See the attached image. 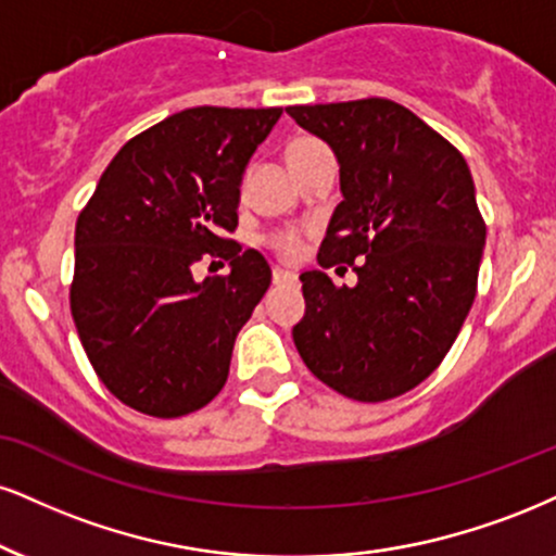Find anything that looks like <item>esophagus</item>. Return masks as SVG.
<instances>
[{
  "instance_id": "1",
  "label": "esophagus",
  "mask_w": 556,
  "mask_h": 556,
  "mask_svg": "<svg viewBox=\"0 0 556 556\" xmlns=\"http://www.w3.org/2000/svg\"><path fill=\"white\" fill-rule=\"evenodd\" d=\"M271 279H274V285H290V282H295L298 277L292 271H287V269H274Z\"/></svg>"
}]
</instances>
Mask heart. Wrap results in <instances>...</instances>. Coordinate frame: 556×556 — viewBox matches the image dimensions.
I'll use <instances>...</instances> for the list:
<instances>
[{
	"label": "heart",
	"instance_id": "obj_1",
	"mask_svg": "<svg viewBox=\"0 0 556 556\" xmlns=\"http://www.w3.org/2000/svg\"><path fill=\"white\" fill-rule=\"evenodd\" d=\"M305 144H313V142H311V139H298V142L290 144V150H287V152L300 150V147H305ZM271 245H274V251H277L282 258H292V256H298V253H300V236H298V232H292V230L279 232V236L271 238Z\"/></svg>",
	"mask_w": 556,
	"mask_h": 556
}]
</instances>
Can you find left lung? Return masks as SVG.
Instances as JSON below:
<instances>
[{
    "label": "left lung",
    "mask_w": 556,
    "mask_h": 556,
    "mask_svg": "<svg viewBox=\"0 0 556 556\" xmlns=\"http://www.w3.org/2000/svg\"><path fill=\"white\" fill-rule=\"evenodd\" d=\"M339 163L342 202L300 274L295 346L318 380L354 401L412 391L443 363L477 298L486 227L469 165L409 109L386 98L290 105ZM358 261V285L323 269Z\"/></svg>",
    "instance_id": "8db88e82"
}]
</instances>
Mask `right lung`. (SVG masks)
I'll return each instance as SVG.
<instances>
[{"label": "right lung", "instance_id": "1", "mask_svg": "<svg viewBox=\"0 0 556 556\" xmlns=\"http://www.w3.org/2000/svg\"><path fill=\"white\" fill-rule=\"evenodd\" d=\"M282 109L199 105L126 142L77 217L72 318L105 388L150 417L223 391L232 344L271 285L258 251L225 238L240 184ZM204 252L231 264L197 283Z\"/></svg>", "mask_w": 556, "mask_h": 556}]
</instances>
